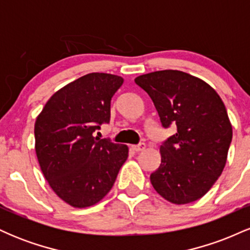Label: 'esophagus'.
I'll list each match as a JSON object with an SVG mask.
<instances>
[{"mask_svg":"<svg viewBox=\"0 0 250 250\" xmlns=\"http://www.w3.org/2000/svg\"><path fill=\"white\" fill-rule=\"evenodd\" d=\"M131 148H133V150H135V151H142V150H145L146 143L141 142V143H139V145L131 146Z\"/></svg>","mask_w":250,"mask_h":250,"instance_id":"1","label":"esophagus"}]
</instances>
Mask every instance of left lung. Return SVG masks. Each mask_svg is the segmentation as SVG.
Wrapping results in <instances>:
<instances>
[{"mask_svg": "<svg viewBox=\"0 0 250 250\" xmlns=\"http://www.w3.org/2000/svg\"><path fill=\"white\" fill-rule=\"evenodd\" d=\"M135 83L151 99L162 127L176 125L160 147L154 189L175 205L201 199L222 173L233 137L225 103L208 83L180 70L154 71Z\"/></svg>", "mask_w": 250, "mask_h": 250, "instance_id": "obj_1", "label": "left lung"}]
</instances>
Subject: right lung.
<instances>
[{
	"instance_id": "1",
	"label": "right lung",
	"mask_w": 250,
	"mask_h": 250,
	"mask_svg": "<svg viewBox=\"0 0 250 250\" xmlns=\"http://www.w3.org/2000/svg\"><path fill=\"white\" fill-rule=\"evenodd\" d=\"M123 79L91 73L56 91L35 122V150L45 180L76 208L101 201L128 157V147L94 137L110 121V101Z\"/></svg>"
}]
</instances>
